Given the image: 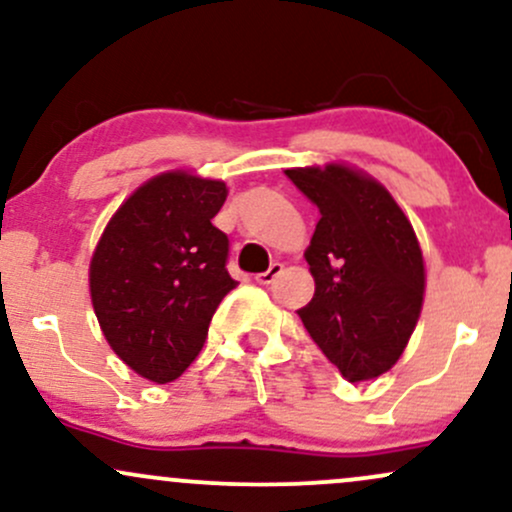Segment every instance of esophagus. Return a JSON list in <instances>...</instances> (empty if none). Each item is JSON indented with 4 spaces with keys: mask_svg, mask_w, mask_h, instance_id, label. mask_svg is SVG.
Masks as SVG:
<instances>
[{
    "mask_svg": "<svg viewBox=\"0 0 512 512\" xmlns=\"http://www.w3.org/2000/svg\"><path fill=\"white\" fill-rule=\"evenodd\" d=\"M281 272H284V264L274 262L272 267L267 269V272L257 274V284H262V286H269V284H274V281L279 279V276H281Z\"/></svg>",
    "mask_w": 512,
    "mask_h": 512,
    "instance_id": "obj_1",
    "label": "esophagus"
}]
</instances>
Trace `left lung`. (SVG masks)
<instances>
[{
  "instance_id": "left-lung-1",
  "label": "left lung",
  "mask_w": 512,
  "mask_h": 512,
  "mask_svg": "<svg viewBox=\"0 0 512 512\" xmlns=\"http://www.w3.org/2000/svg\"><path fill=\"white\" fill-rule=\"evenodd\" d=\"M320 211L305 260L315 296L305 330L349 383L378 378L402 356L424 303V257L404 211L380 182L339 163L291 168Z\"/></svg>"
}]
</instances>
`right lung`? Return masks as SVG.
I'll return each instance as SVG.
<instances>
[{"label": "right lung", "instance_id": "obj_1", "mask_svg": "<svg viewBox=\"0 0 512 512\" xmlns=\"http://www.w3.org/2000/svg\"><path fill=\"white\" fill-rule=\"evenodd\" d=\"M226 195L221 180L156 175L115 211L93 252L88 284L101 330L151 383L185 373L238 284L226 269L228 236L211 223Z\"/></svg>", "mask_w": 512, "mask_h": 512}]
</instances>
